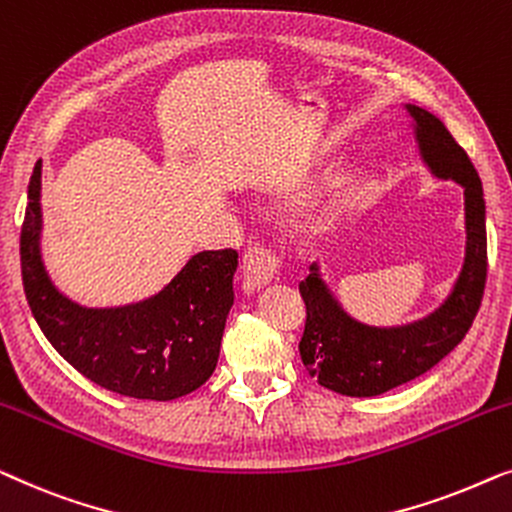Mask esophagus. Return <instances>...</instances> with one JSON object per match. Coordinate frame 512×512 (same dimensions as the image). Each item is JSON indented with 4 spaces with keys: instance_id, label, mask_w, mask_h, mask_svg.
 <instances>
[{
    "instance_id": "esophagus-1",
    "label": "esophagus",
    "mask_w": 512,
    "mask_h": 512,
    "mask_svg": "<svg viewBox=\"0 0 512 512\" xmlns=\"http://www.w3.org/2000/svg\"><path fill=\"white\" fill-rule=\"evenodd\" d=\"M278 271V257L271 255L269 250L262 246L248 248V253L243 255V285L246 290L255 292L262 290L264 285H269L273 276Z\"/></svg>"
}]
</instances>
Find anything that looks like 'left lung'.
<instances>
[{"label":"left lung","mask_w":512,"mask_h":512,"mask_svg":"<svg viewBox=\"0 0 512 512\" xmlns=\"http://www.w3.org/2000/svg\"><path fill=\"white\" fill-rule=\"evenodd\" d=\"M420 160L431 176L455 181L464 190L466 246L459 276L438 308L397 327H376L345 311L318 262L301 280L306 329L301 362L322 387L345 397H378L427 373L462 343L478 313L487 278L485 197L478 171L434 113L403 104Z\"/></svg>","instance_id":"8db88e82"}]
</instances>
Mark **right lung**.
Returning a JSON list of instances; mask_svg holds the SVG:
<instances>
[{"label": "right lung", "instance_id": "obj_1", "mask_svg": "<svg viewBox=\"0 0 512 512\" xmlns=\"http://www.w3.org/2000/svg\"><path fill=\"white\" fill-rule=\"evenodd\" d=\"M41 160L27 187L20 232L23 287L50 345L99 387L132 399L171 401L206 383L234 304L236 250H204L153 297L85 306L53 283L41 255Z\"/></svg>", "mask_w": 512, "mask_h": 512}]
</instances>
